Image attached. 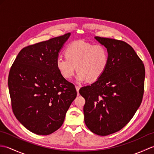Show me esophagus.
<instances>
[{
    "label": "esophagus",
    "mask_w": 154,
    "mask_h": 154,
    "mask_svg": "<svg viewBox=\"0 0 154 154\" xmlns=\"http://www.w3.org/2000/svg\"><path fill=\"white\" fill-rule=\"evenodd\" d=\"M75 89H76V90H77V93H79V91L80 89V87L78 86V85H76V86H75Z\"/></svg>",
    "instance_id": "esophagus-1"
}]
</instances>
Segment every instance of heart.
Wrapping results in <instances>:
<instances>
[{
  "label": "heart",
  "instance_id": "obj_1",
  "mask_svg": "<svg viewBox=\"0 0 154 154\" xmlns=\"http://www.w3.org/2000/svg\"><path fill=\"white\" fill-rule=\"evenodd\" d=\"M66 56L59 55L56 67L65 79H70L77 69V82L95 81L104 74L109 65V54L103 45H94L84 41L71 44L65 50Z\"/></svg>",
  "mask_w": 154,
  "mask_h": 154
}]
</instances>
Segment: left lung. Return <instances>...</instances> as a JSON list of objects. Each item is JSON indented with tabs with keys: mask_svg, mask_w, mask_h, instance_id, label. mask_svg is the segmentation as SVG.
<instances>
[{
	"mask_svg": "<svg viewBox=\"0 0 154 154\" xmlns=\"http://www.w3.org/2000/svg\"><path fill=\"white\" fill-rule=\"evenodd\" d=\"M109 54V65L99 79L81 88L85 99V123L91 132L107 136L130 122L141 104L145 68L134 49L123 41L94 37Z\"/></svg>",
	"mask_w": 154,
	"mask_h": 154,
	"instance_id": "obj_1",
	"label": "left lung"
}]
</instances>
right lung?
<instances>
[{
	"label": "right lung",
	"instance_id": "add662e5",
	"mask_svg": "<svg viewBox=\"0 0 154 154\" xmlns=\"http://www.w3.org/2000/svg\"><path fill=\"white\" fill-rule=\"evenodd\" d=\"M70 35L24 48L10 70L13 112L26 128L38 135H49L60 128L77 97L74 85L62 76L55 64Z\"/></svg>",
	"mask_w": 154,
	"mask_h": 154
}]
</instances>
